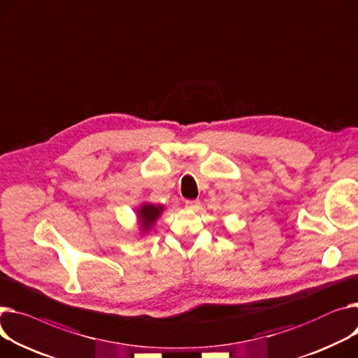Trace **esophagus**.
Masks as SVG:
<instances>
[{
    "label": "esophagus",
    "instance_id": "obj_1",
    "mask_svg": "<svg viewBox=\"0 0 358 358\" xmlns=\"http://www.w3.org/2000/svg\"><path fill=\"white\" fill-rule=\"evenodd\" d=\"M185 207L192 208V210H197L200 207V201L199 200H185Z\"/></svg>",
    "mask_w": 358,
    "mask_h": 358
}]
</instances>
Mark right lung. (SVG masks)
I'll return each mask as SVG.
<instances>
[{
    "label": "right lung",
    "instance_id": "right-lung-1",
    "mask_svg": "<svg viewBox=\"0 0 358 358\" xmlns=\"http://www.w3.org/2000/svg\"><path fill=\"white\" fill-rule=\"evenodd\" d=\"M162 208H164L162 206H154V204L141 206V208L138 210V214H139V223L142 230H148L154 224V222L161 214Z\"/></svg>",
    "mask_w": 358,
    "mask_h": 358
}]
</instances>
